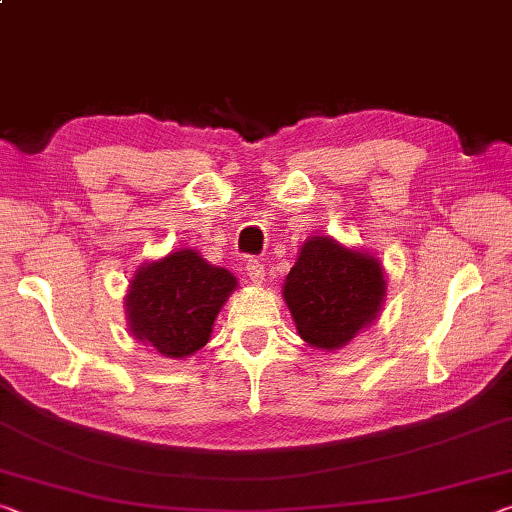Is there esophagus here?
<instances>
[{"label": "esophagus", "mask_w": 512, "mask_h": 512, "mask_svg": "<svg viewBox=\"0 0 512 512\" xmlns=\"http://www.w3.org/2000/svg\"><path fill=\"white\" fill-rule=\"evenodd\" d=\"M246 273H248V278H250V282H253V285H262V282L266 280L264 264H259L257 259H248Z\"/></svg>", "instance_id": "esophagus-1"}]
</instances>
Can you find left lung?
<instances>
[{
  "instance_id": "8db88e82",
  "label": "left lung",
  "mask_w": 512,
  "mask_h": 512,
  "mask_svg": "<svg viewBox=\"0 0 512 512\" xmlns=\"http://www.w3.org/2000/svg\"><path fill=\"white\" fill-rule=\"evenodd\" d=\"M282 296L303 342L339 351L378 319L387 296L378 257L337 239H305L282 287Z\"/></svg>"
}]
</instances>
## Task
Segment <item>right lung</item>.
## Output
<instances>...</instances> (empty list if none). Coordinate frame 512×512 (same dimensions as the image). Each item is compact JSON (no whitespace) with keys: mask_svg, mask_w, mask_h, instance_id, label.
I'll return each instance as SVG.
<instances>
[{"mask_svg":"<svg viewBox=\"0 0 512 512\" xmlns=\"http://www.w3.org/2000/svg\"><path fill=\"white\" fill-rule=\"evenodd\" d=\"M237 285L230 271L209 264L196 250H170L143 262L129 280V332L164 358H189L212 339L216 316Z\"/></svg>","mask_w":512,"mask_h":512,"instance_id":"right-lung-1","label":"right lung"}]
</instances>
